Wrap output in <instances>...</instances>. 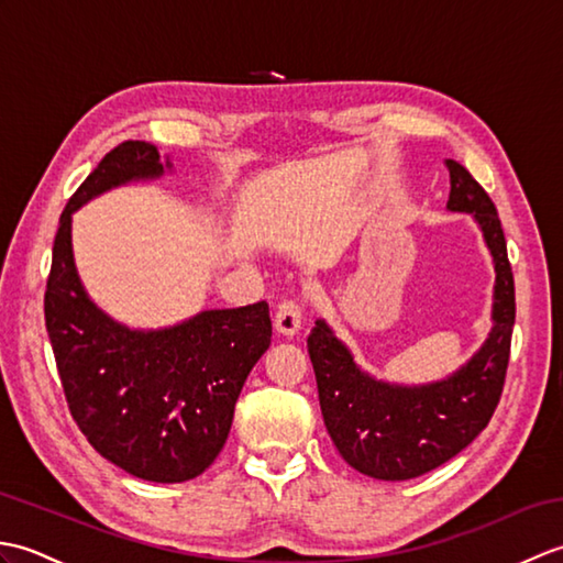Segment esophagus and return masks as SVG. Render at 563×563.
I'll return each mask as SVG.
<instances>
[{"label":"esophagus","instance_id":"esophagus-1","mask_svg":"<svg viewBox=\"0 0 563 563\" xmlns=\"http://www.w3.org/2000/svg\"><path fill=\"white\" fill-rule=\"evenodd\" d=\"M273 327L275 331L280 333V336H288L292 339L297 331L302 327V309L295 300H285L275 309V319H273Z\"/></svg>","mask_w":563,"mask_h":563}]
</instances>
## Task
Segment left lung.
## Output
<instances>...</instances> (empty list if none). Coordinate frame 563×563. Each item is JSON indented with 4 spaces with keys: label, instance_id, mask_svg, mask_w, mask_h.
Masks as SVG:
<instances>
[{
    "label": "left lung",
    "instance_id": "left-lung-1",
    "mask_svg": "<svg viewBox=\"0 0 563 563\" xmlns=\"http://www.w3.org/2000/svg\"><path fill=\"white\" fill-rule=\"evenodd\" d=\"M450 172V212L472 214L492 251L494 327L472 361L430 385H389L353 361L324 319L307 339L321 416L333 445L353 470L382 482L416 479L462 452L492 421L504 391L516 324V283L494 200L460 162Z\"/></svg>",
    "mask_w": 563,
    "mask_h": 563
}]
</instances>
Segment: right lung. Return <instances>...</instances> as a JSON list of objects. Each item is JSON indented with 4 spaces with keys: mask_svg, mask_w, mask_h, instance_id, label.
Returning <instances> with one entry per match:
<instances>
[{
    "mask_svg": "<svg viewBox=\"0 0 563 563\" xmlns=\"http://www.w3.org/2000/svg\"><path fill=\"white\" fill-rule=\"evenodd\" d=\"M166 169L172 162L157 147L128 140L84 178L59 214L45 329L69 413L91 448L137 479L178 484L206 472L224 448L239 391L273 329L266 302L208 309L157 331L128 329L91 302L71 254V212Z\"/></svg>",
    "mask_w": 563,
    "mask_h": 563,
    "instance_id": "1",
    "label": "right lung"
}]
</instances>
